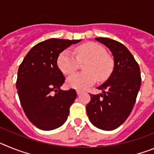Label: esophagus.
Segmentation results:
<instances>
[{
	"mask_svg": "<svg viewBox=\"0 0 154 154\" xmlns=\"http://www.w3.org/2000/svg\"><path fill=\"white\" fill-rule=\"evenodd\" d=\"M76 92H77V95H81L82 94V91H81V90H76Z\"/></svg>",
	"mask_w": 154,
	"mask_h": 154,
	"instance_id": "1",
	"label": "esophagus"
}]
</instances>
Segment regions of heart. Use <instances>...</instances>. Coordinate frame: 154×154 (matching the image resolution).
Listing matches in <instances>:
<instances>
[{
    "label": "heart",
    "mask_w": 154,
    "mask_h": 154,
    "mask_svg": "<svg viewBox=\"0 0 154 154\" xmlns=\"http://www.w3.org/2000/svg\"><path fill=\"white\" fill-rule=\"evenodd\" d=\"M76 56L69 50L60 53L57 58L58 69L65 75L73 73L78 69L79 62H83L85 72L75 73L69 77L67 85L71 88L85 89L98 79L104 81L113 70V61L107 55L106 50L100 45L89 42L75 48Z\"/></svg>",
    "instance_id": "1"
}]
</instances>
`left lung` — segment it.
Masks as SVG:
<instances>
[{
	"mask_svg": "<svg viewBox=\"0 0 154 154\" xmlns=\"http://www.w3.org/2000/svg\"><path fill=\"white\" fill-rule=\"evenodd\" d=\"M108 47L114 57V68L107 81L98 87L103 93L91 94L86 112L99 129L112 130L124 123L136 103L141 85L140 69L127 48L108 38H96Z\"/></svg>",
	"mask_w": 154,
	"mask_h": 154,
	"instance_id": "left-lung-1",
	"label": "left lung"
}]
</instances>
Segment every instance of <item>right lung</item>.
Listing matches in <instances>:
<instances>
[{
    "instance_id": "obj_1",
    "label": "right lung",
    "mask_w": 154,
    "mask_h": 154,
    "mask_svg": "<svg viewBox=\"0 0 154 154\" xmlns=\"http://www.w3.org/2000/svg\"><path fill=\"white\" fill-rule=\"evenodd\" d=\"M80 40L50 38L34 46L19 66L16 87L24 112L30 122L43 130L65 123L75 99V89L63 91L65 77L58 69L61 52Z\"/></svg>"
}]
</instances>
